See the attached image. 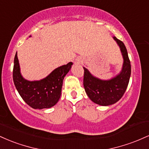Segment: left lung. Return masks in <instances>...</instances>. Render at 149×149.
Masks as SVG:
<instances>
[{
	"mask_svg": "<svg viewBox=\"0 0 149 149\" xmlns=\"http://www.w3.org/2000/svg\"><path fill=\"white\" fill-rule=\"evenodd\" d=\"M113 39L119 45L123 57V68L119 74L110 80H104L92 76L86 68L83 67L85 92L92 102L101 106L111 105L120 100L127 88L131 75L130 61L127 49L121 40L115 36Z\"/></svg>",
	"mask_w": 149,
	"mask_h": 149,
	"instance_id": "1",
	"label": "left lung"
}]
</instances>
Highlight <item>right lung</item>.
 I'll return each instance as SVG.
<instances>
[{"label":"right lung","instance_id":"right-lung-1","mask_svg":"<svg viewBox=\"0 0 149 149\" xmlns=\"http://www.w3.org/2000/svg\"><path fill=\"white\" fill-rule=\"evenodd\" d=\"M72 64V62H69L59 66L40 80L29 81L21 75L16 53L13 67V81L19 95L29 106L35 109H49L55 105L60 98L63 80Z\"/></svg>","mask_w":149,"mask_h":149}]
</instances>
